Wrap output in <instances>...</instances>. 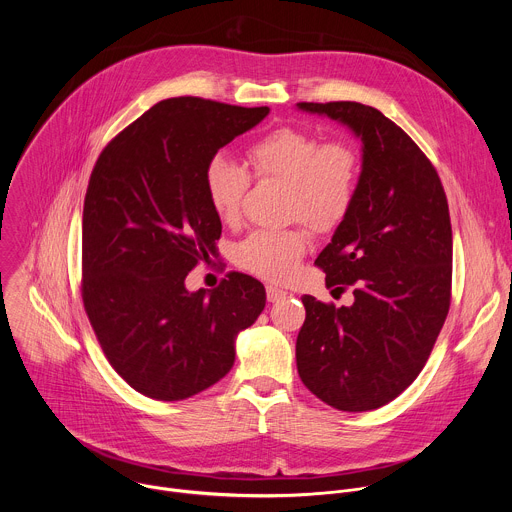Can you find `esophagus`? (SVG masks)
<instances>
[{
	"mask_svg": "<svg viewBox=\"0 0 512 512\" xmlns=\"http://www.w3.org/2000/svg\"><path fill=\"white\" fill-rule=\"evenodd\" d=\"M265 291H267V300L269 302H279V300H283L287 296V291H283V289H279L275 285H267Z\"/></svg>",
	"mask_w": 512,
	"mask_h": 512,
	"instance_id": "esophagus-1",
	"label": "esophagus"
}]
</instances>
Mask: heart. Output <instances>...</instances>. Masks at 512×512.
Segmentation results:
<instances>
[{
    "label": "heart",
    "mask_w": 512,
    "mask_h": 512,
    "mask_svg": "<svg viewBox=\"0 0 512 512\" xmlns=\"http://www.w3.org/2000/svg\"><path fill=\"white\" fill-rule=\"evenodd\" d=\"M247 162L257 180L285 182V214L302 218L318 233L336 231L354 206L362 168L356 148L344 139L322 141L312 131L283 125L249 145ZM202 182L218 221L237 223L251 188L249 170L225 154H214ZM306 249L304 227L259 229L237 245L235 257L243 269L283 281L296 271Z\"/></svg>",
    "instance_id": "obj_1"
}]
</instances>
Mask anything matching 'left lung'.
<instances>
[{
    "mask_svg": "<svg viewBox=\"0 0 512 512\" xmlns=\"http://www.w3.org/2000/svg\"><path fill=\"white\" fill-rule=\"evenodd\" d=\"M346 123L362 141L358 194L316 265L354 304L304 296L296 360L302 383L340 411L377 409L421 373L452 300L448 198L417 143L379 109L298 103Z\"/></svg>",
    "mask_w": 512,
    "mask_h": 512,
    "instance_id": "obj_1",
    "label": "left lung"
}]
</instances>
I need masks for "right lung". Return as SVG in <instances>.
I'll return each instance as SVG.
<instances>
[{"label":"right lung","instance_id":"obj_1","mask_svg":"<svg viewBox=\"0 0 512 512\" xmlns=\"http://www.w3.org/2000/svg\"><path fill=\"white\" fill-rule=\"evenodd\" d=\"M269 107L174 97L117 133L101 152L83 208L81 296L117 375L160 401L221 381L235 336L265 308V287L231 271L206 296L186 275L216 255L223 225L204 194L208 160Z\"/></svg>","mask_w":512,"mask_h":512}]
</instances>
